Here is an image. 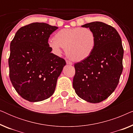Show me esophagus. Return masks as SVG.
Segmentation results:
<instances>
[{
	"mask_svg": "<svg viewBox=\"0 0 133 133\" xmlns=\"http://www.w3.org/2000/svg\"><path fill=\"white\" fill-rule=\"evenodd\" d=\"M66 64H68V65H72V63L71 62H70L69 61H66Z\"/></svg>",
	"mask_w": 133,
	"mask_h": 133,
	"instance_id": "34e87169",
	"label": "esophagus"
}]
</instances>
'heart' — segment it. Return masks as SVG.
<instances>
[{
    "instance_id": "1",
    "label": "heart",
    "mask_w": 133,
    "mask_h": 133,
    "mask_svg": "<svg viewBox=\"0 0 133 133\" xmlns=\"http://www.w3.org/2000/svg\"><path fill=\"white\" fill-rule=\"evenodd\" d=\"M96 45V37L93 31L88 28L77 27L59 30L54 39L48 42V46L54 53L60 55L62 49L69 59L81 62L90 57Z\"/></svg>"
}]
</instances>
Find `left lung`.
<instances>
[{
    "instance_id": "8db88e82",
    "label": "left lung",
    "mask_w": 133,
    "mask_h": 133,
    "mask_svg": "<svg viewBox=\"0 0 133 133\" xmlns=\"http://www.w3.org/2000/svg\"><path fill=\"white\" fill-rule=\"evenodd\" d=\"M82 26L93 31L96 45L90 57L74 64L72 86L81 99L99 103L108 98L119 83L123 70L122 40L114 27L101 22Z\"/></svg>"
}]
</instances>
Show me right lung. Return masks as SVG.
Returning a JSON list of instances; mask_svg holds the SVG:
<instances>
[{"label":"right lung","mask_w":133,"mask_h":133,"mask_svg":"<svg viewBox=\"0 0 133 133\" xmlns=\"http://www.w3.org/2000/svg\"><path fill=\"white\" fill-rule=\"evenodd\" d=\"M58 27L34 22L21 27L10 43V78L22 97L39 102L53 94L66 62L51 52L48 39Z\"/></svg>","instance_id":"1"}]
</instances>
